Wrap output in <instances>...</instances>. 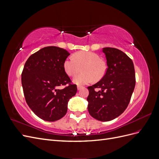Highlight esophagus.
<instances>
[{
	"label": "esophagus",
	"instance_id": "34e87169",
	"mask_svg": "<svg viewBox=\"0 0 159 159\" xmlns=\"http://www.w3.org/2000/svg\"><path fill=\"white\" fill-rule=\"evenodd\" d=\"M77 88H78V90H80L81 89L83 88L82 86H80V85H78V87H77Z\"/></svg>",
	"mask_w": 159,
	"mask_h": 159
}]
</instances>
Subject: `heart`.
<instances>
[{"mask_svg":"<svg viewBox=\"0 0 159 159\" xmlns=\"http://www.w3.org/2000/svg\"><path fill=\"white\" fill-rule=\"evenodd\" d=\"M66 74L74 77L82 68V73L75 76L74 82L77 85L88 84L95 80H99L104 75L106 70L104 62L100 60L98 54L92 52H79L64 60L63 64Z\"/></svg>","mask_w":159,"mask_h":159,"instance_id":"b5f03b06","label":"heart"}]
</instances>
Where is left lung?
<instances>
[{"mask_svg": "<svg viewBox=\"0 0 159 159\" xmlns=\"http://www.w3.org/2000/svg\"><path fill=\"white\" fill-rule=\"evenodd\" d=\"M102 51L107 68L102 80L88 88V109L95 119L109 121L119 117L127 107L135 86V73L132 60L121 50L103 48Z\"/></svg>", "mask_w": 159, "mask_h": 159, "instance_id": "1", "label": "left lung"}]
</instances>
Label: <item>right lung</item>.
<instances>
[{"instance_id": "1", "label": "right lung", "mask_w": 159, "mask_h": 159, "mask_svg": "<svg viewBox=\"0 0 159 159\" xmlns=\"http://www.w3.org/2000/svg\"><path fill=\"white\" fill-rule=\"evenodd\" d=\"M70 54L59 47H45L32 54L24 66L21 80L26 102L44 121H56L63 117L69 100L77 92V85L71 84L63 68ZM66 84L64 89H58Z\"/></svg>"}]
</instances>
